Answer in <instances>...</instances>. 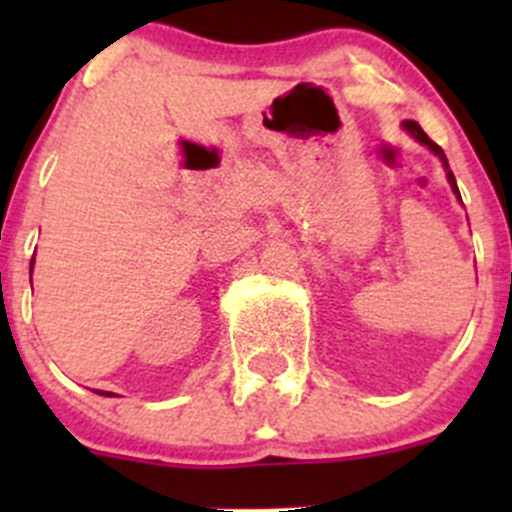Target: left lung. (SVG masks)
<instances>
[{
    "label": "left lung",
    "mask_w": 512,
    "mask_h": 512,
    "mask_svg": "<svg viewBox=\"0 0 512 512\" xmlns=\"http://www.w3.org/2000/svg\"><path fill=\"white\" fill-rule=\"evenodd\" d=\"M404 128H406V131H409V133H411V136H414V138H416V141H418V143H423V146H426V148H431V151H433V153H436V156H438V158H441L443 168H446V178H448V183H451L453 193H456V195H458V198H461V193H458V185H456V178H453V173H451V170H448V158H446V153H443V151H441V146H438V143H433V141H431V138H428V136H426V133H423V128H421V126H418V123H416V121H404Z\"/></svg>",
    "instance_id": "1"
}]
</instances>
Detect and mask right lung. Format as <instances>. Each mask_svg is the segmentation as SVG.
Segmentation results:
<instances>
[{"label":"right lung","mask_w":512,"mask_h":512,"mask_svg":"<svg viewBox=\"0 0 512 512\" xmlns=\"http://www.w3.org/2000/svg\"><path fill=\"white\" fill-rule=\"evenodd\" d=\"M32 265H34V262H32ZM98 394H101V396H113L111 391H98Z\"/></svg>","instance_id":"right-lung-1"}]
</instances>
